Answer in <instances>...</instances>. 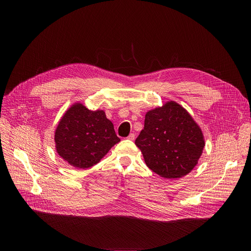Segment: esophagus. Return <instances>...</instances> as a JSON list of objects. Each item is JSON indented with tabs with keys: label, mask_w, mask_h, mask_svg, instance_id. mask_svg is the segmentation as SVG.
Segmentation results:
<instances>
[{
	"label": "esophagus",
	"mask_w": 251,
	"mask_h": 251,
	"mask_svg": "<svg viewBox=\"0 0 251 251\" xmlns=\"http://www.w3.org/2000/svg\"><path fill=\"white\" fill-rule=\"evenodd\" d=\"M134 138H135V134L134 133H130L128 135V137H127L128 140H134Z\"/></svg>",
	"instance_id": "esophagus-1"
}]
</instances>
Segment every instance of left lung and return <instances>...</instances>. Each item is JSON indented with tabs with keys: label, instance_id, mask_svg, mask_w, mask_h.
Returning a JSON list of instances; mask_svg holds the SVG:
<instances>
[{
	"label": "left lung",
	"instance_id": "8db88e82",
	"mask_svg": "<svg viewBox=\"0 0 251 251\" xmlns=\"http://www.w3.org/2000/svg\"><path fill=\"white\" fill-rule=\"evenodd\" d=\"M147 166L164 179L189 174L204 148L203 133L192 116L174 100L146 114L135 140Z\"/></svg>",
	"mask_w": 251,
	"mask_h": 251
}]
</instances>
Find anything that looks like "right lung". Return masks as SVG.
Masks as SVG:
<instances>
[{"label":"right lung","mask_w":251,"mask_h":251,"mask_svg":"<svg viewBox=\"0 0 251 251\" xmlns=\"http://www.w3.org/2000/svg\"><path fill=\"white\" fill-rule=\"evenodd\" d=\"M119 141L105 113L90 111L80 102L73 103L65 112L55 130L58 154L78 169L98 164Z\"/></svg>","instance_id":"right-lung-1"}]
</instances>
